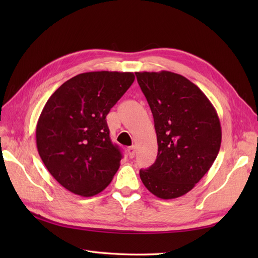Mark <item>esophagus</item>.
I'll return each mask as SVG.
<instances>
[{
  "mask_svg": "<svg viewBox=\"0 0 258 258\" xmlns=\"http://www.w3.org/2000/svg\"><path fill=\"white\" fill-rule=\"evenodd\" d=\"M135 152H136L135 146H131V147H128V149H127V153H128V156H130V158H134V156H135Z\"/></svg>",
  "mask_w": 258,
  "mask_h": 258,
  "instance_id": "esophagus-1",
  "label": "esophagus"
}]
</instances>
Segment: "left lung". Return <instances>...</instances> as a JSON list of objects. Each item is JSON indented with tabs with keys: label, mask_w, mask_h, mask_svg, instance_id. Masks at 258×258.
Listing matches in <instances>:
<instances>
[{
	"label": "left lung",
	"mask_w": 258,
	"mask_h": 258,
	"mask_svg": "<svg viewBox=\"0 0 258 258\" xmlns=\"http://www.w3.org/2000/svg\"><path fill=\"white\" fill-rule=\"evenodd\" d=\"M135 75L154 117L158 145L155 163L141 169V179L160 199H176L215 161L222 142L220 118L204 93L184 76L168 71Z\"/></svg>",
	"instance_id": "1"
}]
</instances>
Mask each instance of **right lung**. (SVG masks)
Listing matches in <instances>:
<instances>
[{"label":"right lung","instance_id":"1","mask_svg":"<svg viewBox=\"0 0 258 258\" xmlns=\"http://www.w3.org/2000/svg\"><path fill=\"white\" fill-rule=\"evenodd\" d=\"M135 80L131 72H87L48 98L36 125L43 163L63 187L94 196L111 183L122 153L109 138L106 115Z\"/></svg>","mask_w":258,"mask_h":258}]
</instances>
